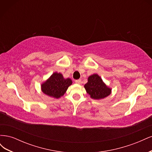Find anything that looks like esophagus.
<instances>
[{
    "label": "esophagus",
    "mask_w": 152,
    "mask_h": 152,
    "mask_svg": "<svg viewBox=\"0 0 152 152\" xmlns=\"http://www.w3.org/2000/svg\"><path fill=\"white\" fill-rule=\"evenodd\" d=\"M75 83L76 84H81L82 83V81L80 79H79V80H75Z\"/></svg>",
    "instance_id": "34e87169"
}]
</instances>
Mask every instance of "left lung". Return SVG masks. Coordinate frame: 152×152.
<instances>
[{
  "mask_svg": "<svg viewBox=\"0 0 152 152\" xmlns=\"http://www.w3.org/2000/svg\"><path fill=\"white\" fill-rule=\"evenodd\" d=\"M87 93L91 98L100 99L107 97L111 93L112 89L108 87L98 74L89 77L88 82L84 86Z\"/></svg>",
  "mask_w": 152,
  "mask_h": 152,
  "instance_id": "8db88e82",
  "label": "left lung"
}]
</instances>
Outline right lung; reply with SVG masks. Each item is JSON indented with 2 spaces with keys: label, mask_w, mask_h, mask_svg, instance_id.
<instances>
[{
  "label": "right lung",
  "mask_w": 152,
  "mask_h": 152,
  "mask_svg": "<svg viewBox=\"0 0 152 152\" xmlns=\"http://www.w3.org/2000/svg\"><path fill=\"white\" fill-rule=\"evenodd\" d=\"M72 84V81L70 79H64L60 73L55 72L42 84L41 89L45 94L54 98H59L64 95Z\"/></svg>",
  "instance_id": "add662e5"
}]
</instances>
